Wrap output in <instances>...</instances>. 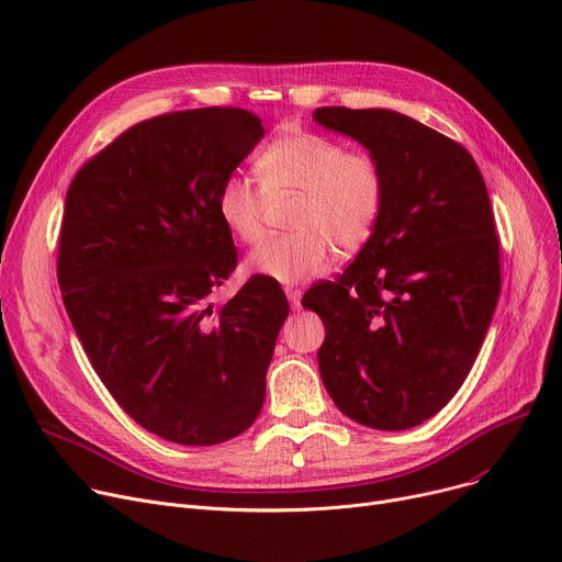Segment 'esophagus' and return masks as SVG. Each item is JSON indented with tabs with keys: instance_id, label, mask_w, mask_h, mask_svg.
Returning a JSON list of instances; mask_svg holds the SVG:
<instances>
[{
	"instance_id": "esophagus-1",
	"label": "esophagus",
	"mask_w": 562,
	"mask_h": 562,
	"mask_svg": "<svg viewBox=\"0 0 562 562\" xmlns=\"http://www.w3.org/2000/svg\"><path fill=\"white\" fill-rule=\"evenodd\" d=\"M284 293H286V299H289L291 307L299 310V307H301V299H303V291H301L299 286H286Z\"/></svg>"
}]
</instances>
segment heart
Instances as JSON below:
<instances>
[{
	"label": "heart",
	"mask_w": 562,
	"mask_h": 562,
	"mask_svg": "<svg viewBox=\"0 0 562 562\" xmlns=\"http://www.w3.org/2000/svg\"><path fill=\"white\" fill-rule=\"evenodd\" d=\"M255 170L267 195L299 193L291 206V234L266 236L246 257L252 276L282 284L310 280L328 269L333 245L362 246L385 204V177L367 153L312 132L286 134L259 153ZM248 177L229 175L216 195L223 225L246 244L261 234L263 196Z\"/></svg>",
	"instance_id": "obj_1"
}]
</instances>
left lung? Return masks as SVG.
<instances>
[{
	"mask_svg": "<svg viewBox=\"0 0 562 562\" xmlns=\"http://www.w3.org/2000/svg\"><path fill=\"white\" fill-rule=\"evenodd\" d=\"M312 117L358 140L385 177V204L356 261L303 296L326 326L323 385L352 422L415 428L462 387L496 307L487 187L460 143L398 111L321 106Z\"/></svg>",
	"mask_w": 562,
	"mask_h": 562,
	"instance_id": "1",
	"label": "left lung"
}]
</instances>
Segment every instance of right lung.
Masks as SVG:
<instances>
[{
    "mask_svg": "<svg viewBox=\"0 0 562 562\" xmlns=\"http://www.w3.org/2000/svg\"><path fill=\"white\" fill-rule=\"evenodd\" d=\"M261 121L210 106L130 127L66 195L58 284L72 328L127 415L175 445L212 447L252 426L278 333L280 284L252 278L214 307L236 266L216 195Z\"/></svg>",
    "mask_w": 562,
    "mask_h": 562,
    "instance_id": "1",
    "label": "right lung"
}]
</instances>
